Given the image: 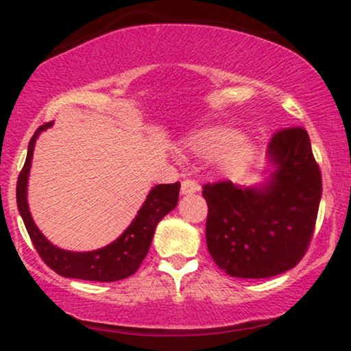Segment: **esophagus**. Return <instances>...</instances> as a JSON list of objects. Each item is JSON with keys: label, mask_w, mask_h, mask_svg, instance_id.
Here are the masks:
<instances>
[{"label": "esophagus", "mask_w": 351, "mask_h": 351, "mask_svg": "<svg viewBox=\"0 0 351 351\" xmlns=\"http://www.w3.org/2000/svg\"><path fill=\"white\" fill-rule=\"evenodd\" d=\"M198 190H199V186H198V184H196L195 180L186 179V180L182 182V186H180V193L182 195H193Z\"/></svg>", "instance_id": "1"}]
</instances>
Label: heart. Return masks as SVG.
<instances>
[{
	"label": "heart",
	"instance_id": "obj_1",
	"mask_svg": "<svg viewBox=\"0 0 351 351\" xmlns=\"http://www.w3.org/2000/svg\"><path fill=\"white\" fill-rule=\"evenodd\" d=\"M186 148L196 158L214 161L217 171L230 180H238L252 167L256 150L238 129L217 124L201 129L186 138Z\"/></svg>",
	"mask_w": 351,
	"mask_h": 351
}]
</instances>
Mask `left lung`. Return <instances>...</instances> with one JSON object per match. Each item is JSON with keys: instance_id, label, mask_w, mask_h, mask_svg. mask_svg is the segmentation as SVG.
I'll return each instance as SVG.
<instances>
[{"instance_id": "left-lung-1", "label": "left lung", "mask_w": 351, "mask_h": 351, "mask_svg": "<svg viewBox=\"0 0 351 351\" xmlns=\"http://www.w3.org/2000/svg\"><path fill=\"white\" fill-rule=\"evenodd\" d=\"M270 174L256 186H203L209 213L206 243L220 270L234 278H270L305 256L318 215L321 172L304 128L276 132L268 145Z\"/></svg>"}]
</instances>
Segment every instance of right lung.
Wrapping results in <instances>:
<instances>
[{
    "label": "right lung",
    "mask_w": 351,
    "mask_h": 351,
    "mask_svg": "<svg viewBox=\"0 0 351 351\" xmlns=\"http://www.w3.org/2000/svg\"><path fill=\"white\" fill-rule=\"evenodd\" d=\"M52 124H54L52 121L43 124L33 134L32 141L28 143L25 165H23V169L19 174L17 180V208L23 219V223H25L27 232L30 234L33 246L46 265L64 278L112 282L134 275L145 258L148 249H150L158 222L177 206L180 184L176 182V184H161L153 186L150 193L147 195L145 203L138 209L136 219L124 230L123 234H119L113 243L107 244V246L89 252H73L57 247L36 227L27 201L28 176H30L36 138Z\"/></svg>",
    "instance_id": "add662e5"
}]
</instances>
